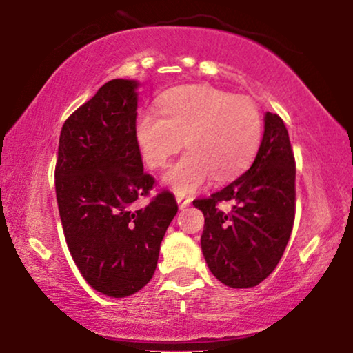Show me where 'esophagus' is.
Instances as JSON below:
<instances>
[{
	"mask_svg": "<svg viewBox=\"0 0 353 353\" xmlns=\"http://www.w3.org/2000/svg\"><path fill=\"white\" fill-rule=\"evenodd\" d=\"M176 201H177V204H179V209L188 208V205L190 204V197H184V196H181V194H177Z\"/></svg>",
	"mask_w": 353,
	"mask_h": 353,
	"instance_id": "obj_1",
	"label": "esophagus"
}]
</instances>
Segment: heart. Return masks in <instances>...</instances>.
I'll return each instance as SVG.
<instances>
[{
	"mask_svg": "<svg viewBox=\"0 0 353 353\" xmlns=\"http://www.w3.org/2000/svg\"><path fill=\"white\" fill-rule=\"evenodd\" d=\"M136 143L151 169H161L184 145L189 149L164 174L177 194H192L210 179H232L252 163L262 141V116L247 98L196 84L161 98V114L139 112Z\"/></svg>",
	"mask_w": 353,
	"mask_h": 353,
	"instance_id": "b5f03b06",
	"label": "heart"
}]
</instances>
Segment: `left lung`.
Here are the masks:
<instances>
[{
  "instance_id": "8db88e82",
  "label": "left lung",
  "mask_w": 353,
  "mask_h": 353,
  "mask_svg": "<svg viewBox=\"0 0 353 353\" xmlns=\"http://www.w3.org/2000/svg\"><path fill=\"white\" fill-rule=\"evenodd\" d=\"M249 171L192 202L204 214L201 247L210 272L232 289L259 285L282 259L295 219V159L281 116L265 112ZM229 201L231 209L220 204Z\"/></svg>"
}]
</instances>
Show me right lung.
Segmentation results:
<instances>
[{"label": "right lung", "mask_w": 353, "mask_h": 353, "mask_svg": "<svg viewBox=\"0 0 353 353\" xmlns=\"http://www.w3.org/2000/svg\"><path fill=\"white\" fill-rule=\"evenodd\" d=\"M137 83L112 79L63 124L54 169L56 199L72 261L109 297L136 294L152 279L163 237L177 214L161 190L144 208L154 177L136 143Z\"/></svg>", "instance_id": "obj_1"}]
</instances>
